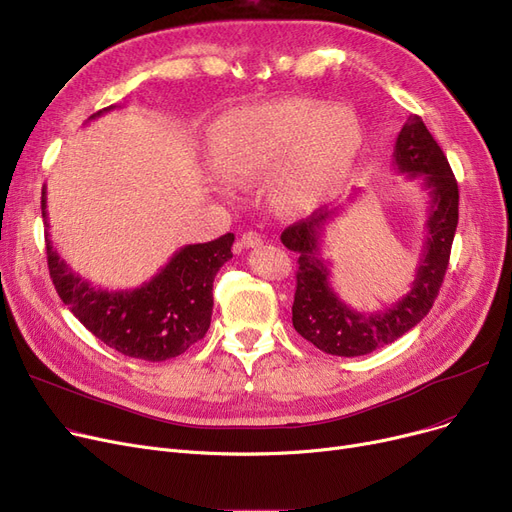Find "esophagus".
<instances>
[{
	"instance_id": "34e87169",
	"label": "esophagus",
	"mask_w": 512,
	"mask_h": 512,
	"mask_svg": "<svg viewBox=\"0 0 512 512\" xmlns=\"http://www.w3.org/2000/svg\"><path fill=\"white\" fill-rule=\"evenodd\" d=\"M261 242L263 238L257 232H244L240 236V246H244V249H253V246H259Z\"/></svg>"
}]
</instances>
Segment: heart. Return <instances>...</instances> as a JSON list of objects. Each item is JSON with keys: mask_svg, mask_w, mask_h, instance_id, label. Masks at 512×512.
<instances>
[{"mask_svg": "<svg viewBox=\"0 0 512 512\" xmlns=\"http://www.w3.org/2000/svg\"><path fill=\"white\" fill-rule=\"evenodd\" d=\"M208 141L227 179L253 183L274 175L276 202L287 211H308L348 181L363 128L348 107L289 97L223 113Z\"/></svg>", "mask_w": 512, "mask_h": 512, "instance_id": "b5f03b06", "label": "heart"}]
</instances>
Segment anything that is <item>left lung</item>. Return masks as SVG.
I'll list each match as a JSON object with an SVG mask.
<instances>
[{
  "instance_id": "left-lung-1",
  "label": "left lung",
  "mask_w": 512,
  "mask_h": 512,
  "mask_svg": "<svg viewBox=\"0 0 512 512\" xmlns=\"http://www.w3.org/2000/svg\"><path fill=\"white\" fill-rule=\"evenodd\" d=\"M392 166L428 192L426 244L409 291L392 306L358 312L331 287L329 261L320 255V234L339 208H318L282 232L280 240L297 259L293 327L318 350L333 356H363L392 344L430 312L443 285L451 242L458 227V181L439 143L420 116H409L394 143ZM356 192L350 196L354 198Z\"/></svg>"
}]
</instances>
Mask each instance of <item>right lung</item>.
I'll use <instances>...</instances> for the list:
<instances>
[{
	"mask_svg": "<svg viewBox=\"0 0 512 512\" xmlns=\"http://www.w3.org/2000/svg\"><path fill=\"white\" fill-rule=\"evenodd\" d=\"M116 105L92 113L97 120ZM42 217L48 270L54 289L73 316L101 342L124 356L160 363L183 354L206 335L213 314V280L232 259L234 234L204 244H187L137 289L94 287L56 253L48 232L46 185Z\"/></svg>",
	"mask_w": 512,
	"mask_h": 512,
	"instance_id": "1",
	"label": "right lung"
}]
</instances>
